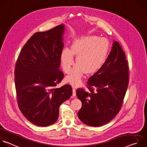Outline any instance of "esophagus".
Here are the masks:
<instances>
[{
	"label": "esophagus",
	"mask_w": 147,
	"mask_h": 147,
	"mask_svg": "<svg viewBox=\"0 0 147 147\" xmlns=\"http://www.w3.org/2000/svg\"><path fill=\"white\" fill-rule=\"evenodd\" d=\"M73 96L74 97L76 96V90L74 88H73Z\"/></svg>",
	"instance_id": "esophagus-1"
}]
</instances>
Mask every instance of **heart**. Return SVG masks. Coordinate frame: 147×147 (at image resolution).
I'll return each mask as SVG.
<instances>
[{"mask_svg":"<svg viewBox=\"0 0 147 147\" xmlns=\"http://www.w3.org/2000/svg\"><path fill=\"white\" fill-rule=\"evenodd\" d=\"M109 50L107 39L96 35H88L76 39L71 49L62 50L60 60L64 71L69 74L74 63L76 56L77 63L71 73L66 77V81L74 87L81 85L84 74L95 73L100 70L105 62Z\"/></svg>","mask_w":147,"mask_h":147,"instance_id":"b5f03b06","label":"heart"}]
</instances>
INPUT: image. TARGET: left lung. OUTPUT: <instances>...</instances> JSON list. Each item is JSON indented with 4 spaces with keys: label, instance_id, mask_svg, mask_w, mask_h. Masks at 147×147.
<instances>
[{
    "label": "left lung",
    "instance_id": "obj_1",
    "mask_svg": "<svg viewBox=\"0 0 147 147\" xmlns=\"http://www.w3.org/2000/svg\"><path fill=\"white\" fill-rule=\"evenodd\" d=\"M120 44L114 40L102 68L87 81L90 92L76 91L82 102L78 117L84 124L98 127L111 121L119 113L129 84V67Z\"/></svg>",
    "mask_w": 147,
    "mask_h": 147
}]
</instances>
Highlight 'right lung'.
<instances>
[{
	"label": "right lung",
	"instance_id": "obj_1",
	"mask_svg": "<svg viewBox=\"0 0 147 147\" xmlns=\"http://www.w3.org/2000/svg\"><path fill=\"white\" fill-rule=\"evenodd\" d=\"M65 26L60 24L35 33L17 59L15 86L21 112L31 123L42 127L55 123L59 107L72 95L71 86L56 88L64 74L60 70Z\"/></svg>",
	"mask_w": 147,
	"mask_h": 147
}]
</instances>
